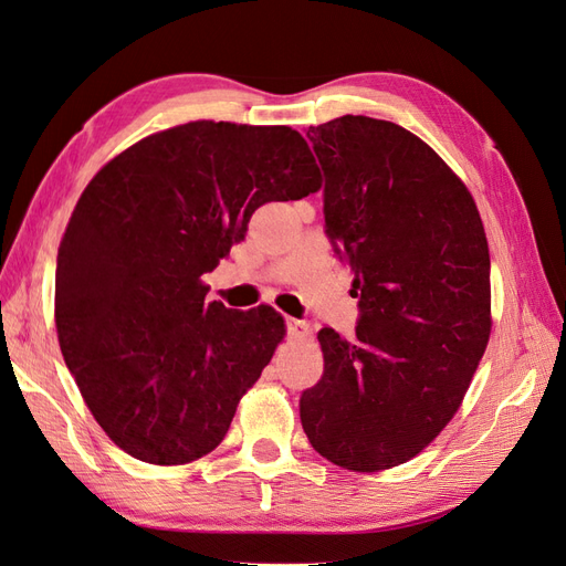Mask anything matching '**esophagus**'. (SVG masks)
Instances as JSON below:
<instances>
[{"mask_svg": "<svg viewBox=\"0 0 566 566\" xmlns=\"http://www.w3.org/2000/svg\"><path fill=\"white\" fill-rule=\"evenodd\" d=\"M285 323H287V335L293 339L302 342V339H306V335H310V323L297 321V318H287Z\"/></svg>", "mask_w": 566, "mask_h": 566, "instance_id": "obj_1", "label": "esophagus"}]
</instances>
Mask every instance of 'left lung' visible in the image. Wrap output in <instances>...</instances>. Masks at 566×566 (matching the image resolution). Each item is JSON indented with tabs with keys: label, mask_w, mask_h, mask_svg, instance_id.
I'll use <instances>...</instances> for the list:
<instances>
[{
	"label": "left lung",
	"mask_w": 566,
	"mask_h": 566,
	"mask_svg": "<svg viewBox=\"0 0 566 566\" xmlns=\"http://www.w3.org/2000/svg\"><path fill=\"white\" fill-rule=\"evenodd\" d=\"M325 229L354 271V339L318 333L302 394L314 451L354 472L416 458L465 399L491 335V260L472 193L408 129L364 115L310 127Z\"/></svg>",
	"instance_id": "obj_1"
}]
</instances>
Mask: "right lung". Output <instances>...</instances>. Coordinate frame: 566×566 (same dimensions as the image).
Instances as JSON below:
<instances>
[{"mask_svg": "<svg viewBox=\"0 0 566 566\" xmlns=\"http://www.w3.org/2000/svg\"><path fill=\"white\" fill-rule=\"evenodd\" d=\"M321 188L293 127L196 119L117 153L84 188L56 264L67 370L115 447L186 465L227 437L285 337L271 306L208 302L212 271L264 202Z\"/></svg>", "mask_w": 566, "mask_h": 566, "instance_id": "1", "label": "right lung"}]
</instances>
